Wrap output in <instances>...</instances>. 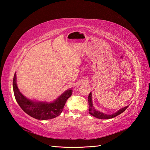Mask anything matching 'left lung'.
I'll list each match as a JSON object with an SVG mask.
<instances>
[{
  "mask_svg": "<svg viewBox=\"0 0 150 150\" xmlns=\"http://www.w3.org/2000/svg\"><path fill=\"white\" fill-rule=\"evenodd\" d=\"M92 95H91V92H90V93L89 94L88 96V104H89V113H90V115H91L92 116H93L97 118V119H111V118H113L115 117H116L117 115H119L120 113H122L125 111L127 108L128 107V106H127L126 107L122 108V109H120L119 111H117V112L114 113L113 114L111 115H107L100 112V111H98L97 110L95 109L94 106H93V103H92Z\"/></svg>",
  "mask_w": 150,
  "mask_h": 150,
  "instance_id": "8db88e82",
  "label": "left lung"
}]
</instances>
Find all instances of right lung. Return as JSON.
Wrapping results in <instances>:
<instances>
[{
  "instance_id": "obj_1",
  "label": "right lung",
  "mask_w": 150,
  "mask_h": 150,
  "mask_svg": "<svg viewBox=\"0 0 150 150\" xmlns=\"http://www.w3.org/2000/svg\"><path fill=\"white\" fill-rule=\"evenodd\" d=\"M16 80L17 75L15 73L13 81V88L16 100L25 113L38 120L51 119L59 116L73 92L71 89L66 90L52 103L33 101L28 99L21 93Z\"/></svg>"
}]
</instances>
